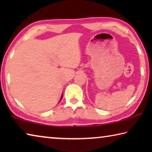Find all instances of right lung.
Wrapping results in <instances>:
<instances>
[{
    "label": "right lung",
    "instance_id": "right-lung-1",
    "mask_svg": "<svg viewBox=\"0 0 152 152\" xmlns=\"http://www.w3.org/2000/svg\"><path fill=\"white\" fill-rule=\"evenodd\" d=\"M62 97H63V94H61V98H60V101H59V102H60V101H61V99H62Z\"/></svg>",
    "mask_w": 152,
    "mask_h": 152
}]
</instances>
